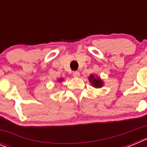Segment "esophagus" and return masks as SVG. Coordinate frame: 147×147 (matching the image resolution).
I'll return each mask as SVG.
<instances>
[{
  "label": "esophagus",
  "mask_w": 147,
  "mask_h": 147,
  "mask_svg": "<svg viewBox=\"0 0 147 147\" xmlns=\"http://www.w3.org/2000/svg\"><path fill=\"white\" fill-rule=\"evenodd\" d=\"M73 76H74V77H76V78H77V77H80V73L79 72V71H74V72L73 73Z\"/></svg>",
  "instance_id": "1"
}]
</instances>
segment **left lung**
I'll return each instance as SVG.
<instances>
[{
  "instance_id": "left-lung-1",
  "label": "left lung",
  "mask_w": 147,
  "mask_h": 147,
  "mask_svg": "<svg viewBox=\"0 0 147 147\" xmlns=\"http://www.w3.org/2000/svg\"><path fill=\"white\" fill-rule=\"evenodd\" d=\"M88 80H89V82H90L92 86L94 87L95 88H101L102 87H103V80H101V78L97 75L90 74L88 77Z\"/></svg>"
}]
</instances>
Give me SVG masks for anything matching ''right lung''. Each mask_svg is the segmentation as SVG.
<instances>
[{
	"label": "right lung",
	"instance_id": "1",
	"mask_svg": "<svg viewBox=\"0 0 147 147\" xmlns=\"http://www.w3.org/2000/svg\"><path fill=\"white\" fill-rule=\"evenodd\" d=\"M62 80H63V78H60V79H59V80H58V82H61Z\"/></svg>",
	"mask_w": 147,
	"mask_h": 147
}]
</instances>
